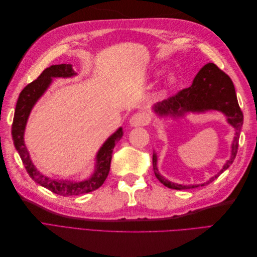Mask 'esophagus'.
I'll use <instances>...</instances> for the list:
<instances>
[{
  "label": "esophagus",
  "mask_w": 257,
  "mask_h": 257,
  "mask_svg": "<svg viewBox=\"0 0 257 257\" xmlns=\"http://www.w3.org/2000/svg\"><path fill=\"white\" fill-rule=\"evenodd\" d=\"M150 120L151 118L149 113H147L146 111H139L132 116L130 123L131 125L133 126H142V125H147V124H149Z\"/></svg>",
  "instance_id": "esophagus-1"
}]
</instances>
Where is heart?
<instances>
[{"instance_id": "b5f03b06", "label": "heart", "mask_w": 257, "mask_h": 257, "mask_svg": "<svg viewBox=\"0 0 257 257\" xmlns=\"http://www.w3.org/2000/svg\"><path fill=\"white\" fill-rule=\"evenodd\" d=\"M175 81V78L174 77H172V78H170V82H174Z\"/></svg>"}]
</instances>
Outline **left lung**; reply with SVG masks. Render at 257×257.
<instances>
[{
    "label": "left lung",
    "instance_id": "1",
    "mask_svg": "<svg viewBox=\"0 0 257 257\" xmlns=\"http://www.w3.org/2000/svg\"><path fill=\"white\" fill-rule=\"evenodd\" d=\"M154 110L159 114L173 115H181L185 111L219 110L224 112L228 116V122L236 128V137L231 146V157L219 174L212 177L207 183L201 184V186L211 183L232 164L238 152L240 130L243 124V113L238 104L234 83L230 77L224 73L219 66H216L214 63L206 64L198 72L191 87L178 91L176 94L169 96L164 102L155 106ZM152 163L155 176L159 181L167 188L188 190L200 186V184L181 185L166 180L158 172L155 153H153Z\"/></svg>",
    "mask_w": 257,
    "mask_h": 257
}]
</instances>
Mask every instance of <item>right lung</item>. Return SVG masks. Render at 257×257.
I'll list each match as a JSON object with an SVG mask.
<instances>
[{
    "instance_id": "right-lung-1",
    "label": "right lung",
    "mask_w": 257,
    "mask_h": 257,
    "mask_svg": "<svg viewBox=\"0 0 257 257\" xmlns=\"http://www.w3.org/2000/svg\"><path fill=\"white\" fill-rule=\"evenodd\" d=\"M74 75L71 64L52 65L38 76V78L29 83L25 87L18 97L16 109H15L14 121L12 125V136L14 145L20 155L21 161L25 165L29 176L41 184L44 188L50 190L54 194L61 196H78L85 193L97 190L104 183L109 174L110 163L112 158V151L115 143L122 137V128L120 127L115 133L107 139L106 143L100 148L97 154V164L95 173L88 180L81 182H72L64 180H53L48 177H45L34 167L30 160V155L23 142V133H25L27 120L31 109L36 103V100L48 88L51 82V77H69Z\"/></svg>"
}]
</instances>
